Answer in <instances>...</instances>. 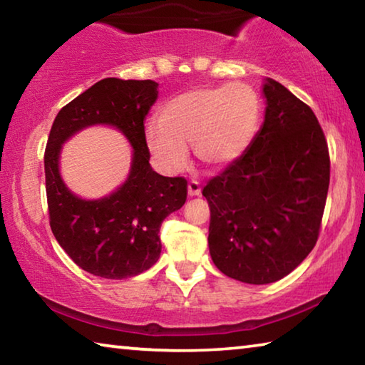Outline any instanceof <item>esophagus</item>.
Returning <instances> with one entry per match:
<instances>
[{"instance_id": "1", "label": "esophagus", "mask_w": 365, "mask_h": 365, "mask_svg": "<svg viewBox=\"0 0 365 365\" xmlns=\"http://www.w3.org/2000/svg\"><path fill=\"white\" fill-rule=\"evenodd\" d=\"M201 195V187L196 180H191L188 183V196H200Z\"/></svg>"}]
</instances>
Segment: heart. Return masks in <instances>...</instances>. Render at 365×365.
<instances>
[{"label":"heart","instance_id":"obj_1","mask_svg":"<svg viewBox=\"0 0 365 365\" xmlns=\"http://www.w3.org/2000/svg\"><path fill=\"white\" fill-rule=\"evenodd\" d=\"M261 122L256 91L242 83L196 86L169 98L160 119L146 123L148 151L165 174L190 164V146L212 168H225L248 150Z\"/></svg>","mask_w":365,"mask_h":365}]
</instances>
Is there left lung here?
Instances as JSON below:
<instances>
[{
    "mask_svg": "<svg viewBox=\"0 0 365 365\" xmlns=\"http://www.w3.org/2000/svg\"><path fill=\"white\" fill-rule=\"evenodd\" d=\"M264 122L248 150L202 190L209 252L251 285L287 277L316 246L330 183L325 135L307 104L264 78Z\"/></svg>",
    "mask_w": 365,
    "mask_h": 365,
    "instance_id": "8db88e82",
    "label": "left lung"
}]
</instances>
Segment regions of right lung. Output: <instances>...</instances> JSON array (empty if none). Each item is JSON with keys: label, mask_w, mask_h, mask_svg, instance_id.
Returning <instances> with one entry per match:
<instances>
[{"label": "right lung", "mask_w": 365, "mask_h": 365, "mask_svg": "<svg viewBox=\"0 0 365 365\" xmlns=\"http://www.w3.org/2000/svg\"><path fill=\"white\" fill-rule=\"evenodd\" d=\"M153 80L103 78L59 110L45 151L49 225L69 257L88 274L130 279L160 256L159 228L187 201V180L164 177L150 165L145 119L158 100ZM95 125L119 130L133 146L126 182L109 195L85 200L60 175V151L73 134Z\"/></svg>", "instance_id": "obj_1"}]
</instances>
